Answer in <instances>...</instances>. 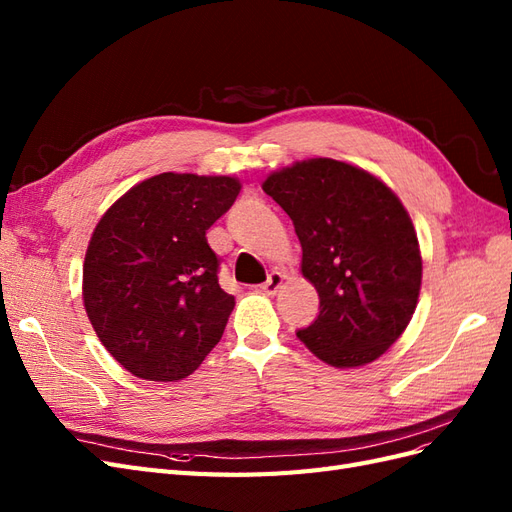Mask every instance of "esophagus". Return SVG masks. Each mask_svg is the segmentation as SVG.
<instances>
[{
  "instance_id": "34e87169",
  "label": "esophagus",
  "mask_w": 512,
  "mask_h": 512,
  "mask_svg": "<svg viewBox=\"0 0 512 512\" xmlns=\"http://www.w3.org/2000/svg\"><path fill=\"white\" fill-rule=\"evenodd\" d=\"M284 280H286V275L282 271H271L269 277H267V282L262 284V290H265L267 294H275L277 290L282 288Z\"/></svg>"
}]
</instances>
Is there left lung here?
I'll return each instance as SVG.
<instances>
[{
  "label": "left lung",
  "instance_id": "1",
  "mask_svg": "<svg viewBox=\"0 0 512 512\" xmlns=\"http://www.w3.org/2000/svg\"><path fill=\"white\" fill-rule=\"evenodd\" d=\"M262 190L290 215L301 273L320 297L318 318L297 337L337 369L376 361L406 331L421 292L406 207L376 175L331 158L275 170Z\"/></svg>",
  "mask_w": 512,
  "mask_h": 512
}]
</instances>
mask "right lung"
Here are the masks:
<instances>
[{"mask_svg":"<svg viewBox=\"0 0 512 512\" xmlns=\"http://www.w3.org/2000/svg\"><path fill=\"white\" fill-rule=\"evenodd\" d=\"M241 181L162 173L106 209L83 262V303L102 346L151 382L190 376L222 339L235 297L218 282L207 230Z\"/></svg>","mask_w":512,"mask_h":512,"instance_id":"add662e5","label":"right lung"}]
</instances>
